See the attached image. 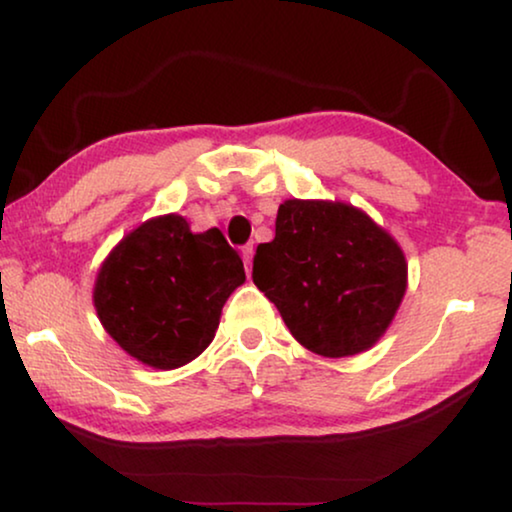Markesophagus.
Returning <instances> with one entry per match:
<instances>
[{
    "mask_svg": "<svg viewBox=\"0 0 512 512\" xmlns=\"http://www.w3.org/2000/svg\"><path fill=\"white\" fill-rule=\"evenodd\" d=\"M251 258H254V244H247V247H242V261H244V268H251Z\"/></svg>",
    "mask_w": 512,
    "mask_h": 512,
    "instance_id": "esophagus-1",
    "label": "esophagus"
}]
</instances>
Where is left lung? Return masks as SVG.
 I'll return each mask as SVG.
<instances>
[{"instance_id": "left-lung-1", "label": "left lung", "mask_w": 512, "mask_h": 512, "mask_svg": "<svg viewBox=\"0 0 512 512\" xmlns=\"http://www.w3.org/2000/svg\"><path fill=\"white\" fill-rule=\"evenodd\" d=\"M254 284L300 345L342 359L387 333L408 289V261L363 209L291 198L277 209L275 240L258 244Z\"/></svg>"}]
</instances>
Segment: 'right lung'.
<instances>
[{"label":"right lung","instance_id":"1","mask_svg":"<svg viewBox=\"0 0 512 512\" xmlns=\"http://www.w3.org/2000/svg\"><path fill=\"white\" fill-rule=\"evenodd\" d=\"M244 265L219 228L193 233L163 214L130 230L97 270V319L118 347L156 370L186 366L214 340Z\"/></svg>","mask_w":512,"mask_h":512}]
</instances>
